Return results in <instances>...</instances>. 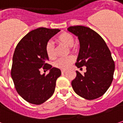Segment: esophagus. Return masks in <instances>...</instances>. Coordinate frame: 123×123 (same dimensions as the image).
Here are the masks:
<instances>
[{"label":"esophagus","mask_w":123,"mask_h":123,"mask_svg":"<svg viewBox=\"0 0 123 123\" xmlns=\"http://www.w3.org/2000/svg\"><path fill=\"white\" fill-rule=\"evenodd\" d=\"M66 72V70H62V74H64Z\"/></svg>","instance_id":"34e87169"}]
</instances>
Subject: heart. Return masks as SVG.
<instances>
[{
	"mask_svg": "<svg viewBox=\"0 0 123 123\" xmlns=\"http://www.w3.org/2000/svg\"><path fill=\"white\" fill-rule=\"evenodd\" d=\"M57 41L60 44L64 45L68 47H71L74 45L75 39L72 35L67 32H64L61 33L60 35H58L57 38ZM45 52L47 57L50 60H53L55 57L56 50H55V47L52 41H49L48 42H47L45 45ZM74 62V57L72 56L68 57L66 58H60L54 62L53 66L57 68H59L61 70H67L68 68H70Z\"/></svg>",
	"mask_w": 123,
	"mask_h": 123,
	"instance_id": "1",
	"label": "heart"
}]
</instances>
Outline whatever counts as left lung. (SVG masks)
<instances>
[{
  "mask_svg": "<svg viewBox=\"0 0 123 123\" xmlns=\"http://www.w3.org/2000/svg\"><path fill=\"white\" fill-rule=\"evenodd\" d=\"M68 30L79 39L76 66L86 68L84 74L76 71V77L72 82L73 89L84 98H98L106 92L113 80L115 65L111 53L104 39L90 28L72 26Z\"/></svg>",
  "mask_w": 123,
  "mask_h": 123,
  "instance_id": "1",
  "label": "left lung"
}]
</instances>
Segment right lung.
Returning a JSON list of instances; mask_svg holds the SVG:
<instances>
[{
    "label": "right lung",
    "instance_id": "1",
    "mask_svg": "<svg viewBox=\"0 0 123 123\" xmlns=\"http://www.w3.org/2000/svg\"><path fill=\"white\" fill-rule=\"evenodd\" d=\"M60 29L40 27L26 35L15 48L11 77L18 94L27 102L41 105L53 95L61 71L47 63L45 45ZM49 69L47 75L40 69Z\"/></svg>",
    "mask_w": 123,
    "mask_h": 123
}]
</instances>
